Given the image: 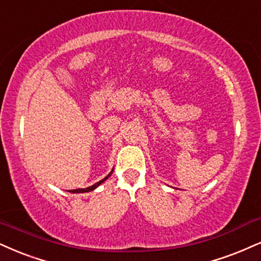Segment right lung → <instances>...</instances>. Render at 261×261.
Segmentation results:
<instances>
[{"mask_svg": "<svg viewBox=\"0 0 261 261\" xmlns=\"http://www.w3.org/2000/svg\"><path fill=\"white\" fill-rule=\"evenodd\" d=\"M111 173H112V172H111ZM111 173H110V174H108V175H106L104 179H102V180H100V181L95 182V184H94V185L89 186V188H86V189H76V190H70V192H89V191H92V190H94L95 188H98V186H99V185H100L102 181H105V180H106V179H108V178H109V176H110V175H111Z\"/></svg>", "mask_w": 261, "mask_h": 261, "instance_id": "obj_1", "label": "right lung"}]
</instances>
